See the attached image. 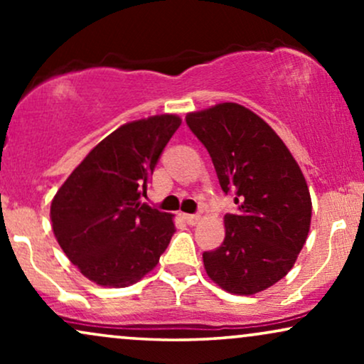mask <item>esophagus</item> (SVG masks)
<instances>
[{"label":"esophagus","mask_w":364,"mask_h":364,"mask_svg":"<svg viewBox=\"0 0 364 364\" xmlns=\"http://www.w3.org/2000/svg\"><path fill=\"white\" fill-rule=\"evenodd\" d=\"M183 219H185L190 225H195L200 220V215L198 214H183Z\"/></svg>","instance_id":"esophagus-1"}]
</instances>
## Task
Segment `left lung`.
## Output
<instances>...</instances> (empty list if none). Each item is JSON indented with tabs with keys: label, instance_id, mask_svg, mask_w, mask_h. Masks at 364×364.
<instances>
[{
	"label": "left lung",
	"instance_id": "obj_1",
	"mask_svg": "<svg viewBox=\"0 0 364 364\" xmlns=\"http://www.w3.org/2000/svg\"><path fill=\"white\" fill-rule=\"evenodd\" d=\"M186 124L210 154L236 214H225V237L203 265L217 286L257 294L294 265L311 223V198L298 162L269 124L235 102L190 112Z\"/></svg>",
	"mask_w": 364,
	"mask_h": 364
}]
</instances>
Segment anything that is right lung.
I'll list each match as a JSON object with an SVG mask.
<instances>
[{
  "label": "right lung",
  "instance_id": "right-lung-1",
  "mask_svg": "<svg viewBox=\"0 0 364 364\" xmlns=\"http://www.w3.org/2000/svg\"><path fill=\"white\" fill-rule=\"evenodd\" d=\"M181 124L174 114L133 121L95 145L51 203L58 243L99 286L127 287L157 265L176 232L173 217L140 202L166 145Z\"/></svg>",
  "mask_w": 364,
  "mask_h": 364
}]
</instances>
